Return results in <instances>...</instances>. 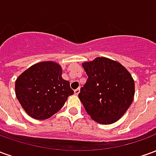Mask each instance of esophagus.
I'll list each match as a JSON object with an SVG mask.
<instances>
[{"mask_svg":"<svg viewBox=\"0 0 156 156\" xmlns=\"http://www.w3.org/2000/svg\"><path fill=\"white\" fill-rule=\"evenodd\" d=\"M79 92H80V88H77V89H75V90H74V94L78 95V94H79Z\"/></svg>","mask_w":156,"mask_h":156,"instance_id":"obj_1","label":"esophagus"}]
</instances>
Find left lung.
Listing matches in <instances>:
<instances>
[{"mask_svg": "<svg viewBox=\"0 0 156 156\" xmlns=\"http://www.w3.org/2000/svg\"><path fill=\"white\" fill-rule=\"evenodd\" d=\"M88 75L78 98L90 117L110 124L120 119L134 100V81L119 62L98 57L82 63Z\"/></svg>", "mask_w": 156, "mask_h": 156, "instance_id": "obj_1", "label": "left lung"}]
</instances>
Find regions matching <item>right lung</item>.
Returning a JSON list of instances; mask_svg holds the SVG:
<instances>
[{
  "mask_svg": "<svg viewBox=\"0 0 156 156\" xmlns=\"http://www.w3.org/2000/svg\"><path fill=\"white\" fill-rule=\"evenodd\" d=\"M62 73L60 64L46 61L32 65L16 78V96L29 116L40 120L49 119L73 94Z\"/></svg>",
  "mask_w": 156,
  "mask_h": 156,
  "instance_id": "right-lung-1",
  "label": "right lung"
}]
</instances>
